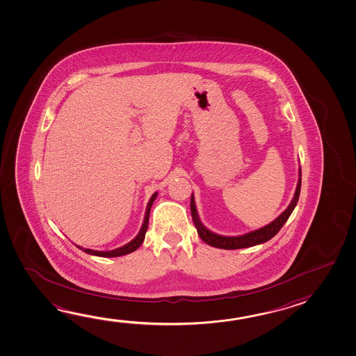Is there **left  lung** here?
Wrapping results in <instances>:
<instances>
[{
    "mask_svg": "<svg viewBox=\"0 0 356 356\" xmlns=\"http://www.w3.org/2000/svg\"><path fill=\"white\" fill-rule=\"evenodd\" d=\"M300 190H301V168H299V180H298V185H296V190H295V193H293V200H291V202L285 209V211L282 212L281 215L275 218L274 221H271L266 226L260 227L257 230L250 231L248 234L238 235V236H224V235H218V234H215L211 230H209L205 225L201 222V220H200L193 193L191 195L190 209H191L193 225H195V227H196L201 240L205 241L207 245H210L212 248L224 250H236L260 245V243H266L270 238H273L280 231L284 224L286 222L287 218H290L291 212L293 211L295 206L298 204Z\"/></svg>",
    "mask_w": 356,
    "mask_h": 356,
    "instance_id": "left-lung-1",
    "label": "left lung"
}]
</instances>
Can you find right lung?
I'll list each match as a JSON object with an SVG mask.
<instances>
[{
	"label": "right lung",
	"instance_id": "add662e5",
	"mask_svg": "<svg viewBox=\"0 0 356 356\" xmlns=\"http://www.w3.org/2000/svg\"><path fill=\"white\" fill-rule=\"evenodd\" d=\"M156 196L157 193H152V196H151L150 200H149V204L146 206V211H145V218L143 226H141V229L138 231V234L136 235V237H135L134 240H131L130 243H126V245L121 246V248H118V249L111 250V251H97V250L85 249V248H81V246H79V245H76V246H77L79 249H81L83 252H86V254L100 256V257H118V256L127 255V254H130V252H134L135 250H138V248L141 246V243H144L145 234H146L147 226H149L151 206L154 204V201L156 199Z\"/></svg>",
	"mask_w": 356,
	"mask_h": 356
}]
</instances>
